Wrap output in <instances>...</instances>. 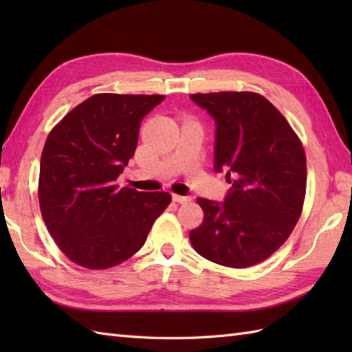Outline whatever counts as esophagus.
I'll list each match as a JSON object with an SVG mask.
<instances>
[{
	"label": "esophagus",
	"instance_id": "1",
	"mask_svg": "<svg viewBox=\"0 0 352 352\" xmlns=\"http://www.w3.org/2000/svg\"><path fill=\"white\" fill-rule=\"evenodd\" d=\"M172 199L175 201V203H188V201H190V197H184V195H172Z\"/></svg>",
	"mask_w": 352,
	"mask_h": 352
}]
</instances>
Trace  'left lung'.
<instances>
[{"label": "left lung", "instance_id": "1", "mask_svg": "<svg viewBox=\"0 0 352 352\" xmlns=\"http://www.w3.org/2000/svg\"><path fill=\"white\" fill-rule=\"evenodd\" d=\"M214 119L216 172L231 184L222 203L198 198L204 221L189 233L199 256L222 266L260 263L286 242L301 216L307 164L300 139L265 96L195 94Z\"/></svg>", "mask_w": 352, "mask_h": 352}]
</instances>
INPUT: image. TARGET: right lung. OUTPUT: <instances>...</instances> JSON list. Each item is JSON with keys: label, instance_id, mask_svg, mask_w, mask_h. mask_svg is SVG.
<instances>
[{"label": "right lung", "instance_id": "obj_1", "mask_svg": "<svg viewBox=\"0 0 352 352\" xmlns=\"http://www.w3.org/2000/svg\"><path fill=\"white\" fill-rule=\"evenodd\" d=\"M162 95L98 94L48 134L41 157L39 204L66 257L87 269L122 263L144 246L170 203L168 192L119 188L134 155L140 121Z\"/></svg>", "mask_w": 352, "mask_h": 352}]
</instances>
